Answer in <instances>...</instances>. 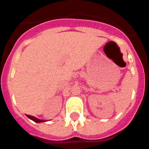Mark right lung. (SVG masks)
<instances>
[{"label":"right lung","instance_id":"obj_1","mask_svg":"<svg viewBox=\"0 0 149 149\" xmlns=\"http://www.w3.org/2000/svg\"><path fill=\"white\" fill-rule=\"evenodd\" d=\"M27 115V117L28 118H30V119H31L32 121H34V122H38V123H40V122H45V121H44V120L38 119V118H37L34 117V116H31V115Z\"/></svg>","mask_w":149,"mask_h":149}]
</instances>
